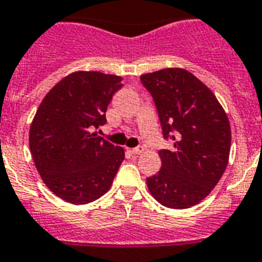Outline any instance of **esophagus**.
Segmentation results:
<instances>
[{
    "instance_id": "34e87169",
    "label": "esophagus",
    "mask_w": 262,
    "mask_h": 262,
    "mask_svg": "<svg viewBox=\"0 0 262 262\" xmlns=\"http://www.w3.org/2000/svg\"><path fill=\"white\" fill-rule=\"evenodd\" d=\"M142 152H144V148H142V146H137V148L129 149V153H132V155H141Z\"/></svg>"
}]
</instances>
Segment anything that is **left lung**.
Instances as JSON below:
<instances>
[{
	"mask_svg": "<svg viewBox=\"0 0 262 262\" xmlns=\"http://www.w3.org/2000/svg\"><path fill=\"white\" fill-rule=\"evenodd\" d=\"M156 103L172 149L159 152L161 168L146 179L150 195L169 208L198 205L218 184L230 156V122L210 89L180 67L141 75Z\"/></svg>",
	"mask_w": 262,
	"mask_h": 262,
	"instance_id": "left-lung-1",
	"label": "left lung"
}]
</instances>
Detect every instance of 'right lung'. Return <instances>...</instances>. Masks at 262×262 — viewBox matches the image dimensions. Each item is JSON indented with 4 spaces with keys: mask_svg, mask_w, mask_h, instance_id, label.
I'll use <instances>...</instances> for the list:
<instances>
[{
    "mask_svg": "<svg viewBox=\"0 0 262 262\" xmlns=\"http://www.w3.org/2000/svg\"><path fill=\"white\" fill-rule=\"evenodd\" d=\"M122 78L75 71L42 98L29 129V148L46 186L63 201L86 205L109 191L122 146L93 132L106 122V110Z\"/></svg>",
    "mask_w": 262,
    "mask_h": 262,
    "instance_id": "1",
    "label": "right lung"
}]
</instances>
